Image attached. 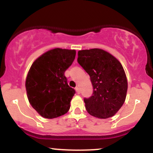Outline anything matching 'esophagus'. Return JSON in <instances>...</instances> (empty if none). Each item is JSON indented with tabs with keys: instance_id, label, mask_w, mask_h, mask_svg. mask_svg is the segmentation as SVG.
Segmentation results:
<instances>
[{
	"instance_id": "obj_1",
	"label": "esophagus",
	"mask_w": 153,
	"mask_h": 153,
	"mask_svg": "<svg viewBox=\"0 0 153 153\" xmlns=\"http://www.w3.org/2000/svg\"><path fill=\"white\" fill-rule=\"evenodd\" d=\"M75 91H76L77 94H80V88L79 87L77 86L76 88H75Z\"/></svg>"
}]
</instances>
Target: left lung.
Listing matches in <instances>:
<instances>
[{
	"instance_id": "1",
	"label": "left lung",
	"mask_w": 153,
	"mask_h": 153,
	"mask_svg": "<svg viewBox=\"0 0 153 153\" xmlns=\"http://www.w3.org/2000/svg\"><path fill=\"white\" fill-rule=\"evenodd\" d=\"M78 62L91 78L93 94L84 98L85 108L99 119L113 117L122 106L127 91L124 68L113 55L101 50L78 51Z\"/></svg>"
}]
</instances>
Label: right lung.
Instances as JSON below:
<instances>
[{
    "instance_id": "obj_1",
    "label": "right lung",
    "mask_w": 153,
    "mask_h": 153,
    "mask_svg": "<svg viewBox=\"0 0 153 153\" xmlns=\"http://www.w3.org/2000/svg\"><path fill=\"white\" fill-rule=\"evenodd\" d=\"M75 54L74 50L55 48L31 65L26 80V93L31 106L42 117L57 118L70 109L75 91L68 85L65 72Z\"/></svg>"
}]
</instances>
